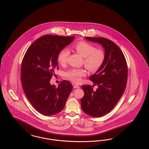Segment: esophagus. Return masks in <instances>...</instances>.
Segmentation results:
<instances>
[{
	"mask_svg": "<svg viewBox=\"0 0 149 149\" xmlns=\"http://www.w3.org/2000/svg\"><path fill=\"white\" fill-rule=\"evenodd\" d=\"M74 88H80V86H79L77 84H75V85H74Z\"/></svg>",
	"mask_w": 149,
	"mask_h": 149,
	"instance_id": "obj_1",
	"label": "esophagus"
}]
</instances>
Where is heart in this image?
<instances>
[{
  "mask_svg": "<svg viewBox=\"0 0 149 149\" xmlns=\"http://www.w3.org/2000/svg\"><path fill=\"white\" fill-rule=\"evenodd\" d=\"M72 48L84 57V63L87 69L95 72L102 66L105 59V53L101 48H97L92 44L84 41H78L72 46ZM69 51L63 49L58 56V61L61 65L67 63ZM86 72L84 69H72L65 72V77L72 82H79L81 77H85Z\"/></svg>",
  "mask_w": 149,
  "mask_h": 149,
  "instance_id": "b5f03b06",
  "label": "heart"
}]
</instances>
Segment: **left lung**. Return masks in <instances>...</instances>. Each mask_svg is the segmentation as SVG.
<instances>
[{"instance_id":"1","label":"left lung","mask_w":149,"mask_h":149,"mask_svg":"<svg viewBox=\"0 0 149 149\" xmlns=\"http://www.w3.org/2000/svg\"><path fill=\"white\" fill-rule=\"evenodd\" d=\"M88 41L100 43L104 49L105 59L102 66L90 80L98 88L93 91L90 85L81 86L84 96L81 99L83 111L94 117L109 113L123 95L127 79L128 67L119 47L104 37H85Z\"/></svg>"}]
</instances>
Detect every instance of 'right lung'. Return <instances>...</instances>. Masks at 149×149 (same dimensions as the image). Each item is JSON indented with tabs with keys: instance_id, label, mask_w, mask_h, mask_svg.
<instances>
[{
	"instance_id": "1",
	"label": "right lung",
	"mask_w": 149,
	"mask_h": 149,
	"mask_svg": "<svg viewBox=\"0 0 149 149\" xmlns=\"http://www.w3.org/2000/svg\"><path fill=\"white\" fill-rule=\"evenodd\" d=\"M75 36L45 35L35 41L27 50L21 68V81L29 102L36 110L45 116L61 112L72 89L67 80L58 86L50 80L58 69V56L72 43Z\"/></svg>"
}]
</instances>
